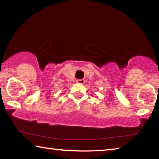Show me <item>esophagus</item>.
<instances>
[{"label": "esophagus", "mask_w": 159, "mask_h": 159, "mask_svg": "<svg viewBox=\"0 0 159 159\" xmlns=\"http://www.w3.org/2000/svg\"><path fill=\"white\" fill-rule=\"evenodd\" d=\"M76 83H79V84H83L85 83V80L83 79H78L76 80Z\"/></svg>", "instance_id": "obj_1"}]
</instances>
